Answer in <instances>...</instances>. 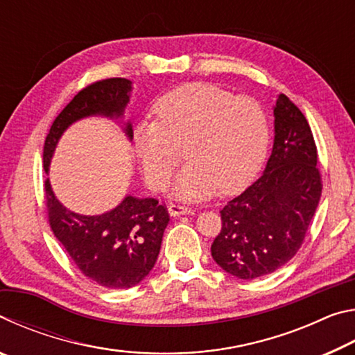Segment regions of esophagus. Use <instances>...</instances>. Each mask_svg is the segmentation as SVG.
Listing matches in <instances>:
<instances>
[{
  "label": "esophagus",
  "mask_w": 355,
  "mask_h": 355,
  "mask_svg": "<svg viewBox=\"0 0 355 355\" xmlns=\"http://www.w3.org/2000/svg\"><path fill=\"white\" fill-rule=\"evenodd\" d=\"M194 213V209H192L191 207H186V205H180V203H171L169 205V214L173 216H183V214H191Z\"/></svg>",
  "instance_id": "34e87169"
}]
</instances>
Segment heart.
I'll list each match as a JSON object with an SVG mask.
<instances>
[{
	"instance_id": "b5f03b06",
	"label": "heart",
	"mask_w": 355,
	"mask_h": 355,
	"mask_svg": "<svg viewBox=\"0 0 355 355\" xmlns=\"http://www.w3.org/2000/svg\"><path fill=\"white\" fill-rule=\"evenodd\" d=\"M156 120L136 127L133 144L144 180L155 191L169 182L184 144L188 163L173 196L205 199L233 194L257 175L266 156L269 125L263 106L250 97L211 84H184L155 105Z\"/></svg>"
}]
</instances>
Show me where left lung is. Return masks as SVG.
<instances>
[{"instance_id":"obj_1","label":"left lung","mask_w":355,"mask_h":355,"mask_svg":"<svg viewBox=\"0 0 355 355\" xmlns=\"http://www.w3.org/2000/svg\"><path fill=\"white\" fill-rule=\"evenodd\" d=\"M318 152L307 119L280 94L274 106V146L263 175L220 209L211 244L230 275L254 280L296 255L321 197Z\"/></svg>"}]
</instances>
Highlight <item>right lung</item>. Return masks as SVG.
Returning a JSON list of instances; mask_svg holds the SVG:
<instances>
[{
    "label": "right lung",
    "instance_id": "right-lung-1",
    "mask_svg": "<svg viewBox=\"0 0 355 355\" xmlns=\"http://www.w3.org/2000/svg\"><path fill=\"white\" fill-rule=\"evenodd\" d=\"M131 81L107 78L84 87L53 122L44 146V169L48 173L59 139L76 120L103 116L122 119L130 101ZM133 139L131 123H123ZM48 222L80 271L105 288H131L147 277L158 258L169 213L158 200L127 196L111 211L84 216L70 211L56 199L45 180Z\"/></svg>",
    "mask_w": 355,
    "mask_h": 355
}]
</instances>
